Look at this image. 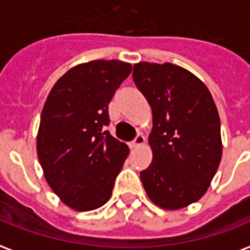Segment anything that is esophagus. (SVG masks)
Instances as JSON below:
<instances>
[{"instance_id": "obj_1", "label": "esophagus", "mask_w": 250, "mask_h": 250, "mask_svg": "<svg viewBox=\"0 0 250 250\" xmlns=\"http://www.w3.org/2000/svg\"><path fill=\"white\" fill-rule=\"evenodd\" d=\"M145 144V137L143 135H137L136 139L131 143L132 147H139V146H143Z\"/></svg>"}]
</instances>
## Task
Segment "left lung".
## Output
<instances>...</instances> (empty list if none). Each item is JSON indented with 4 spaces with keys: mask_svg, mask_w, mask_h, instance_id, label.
<instances>
[{
    "mask_svg": "<svg viewBox=\"0 0 250 250\" xmlns=\"http://www.w3.org/2000/svg\"><path fill=\"white\" fill-rule=\"evenodd\" d=\"M132 77L153 111L144 188L160 208L181 209L206 194L220 166L218 110L206 84L182 66L141 62Z\"/></svg>",
    "mask_w": 250,
    "mask_h": 250,
    "instance_id": "obj_1",
    "label": "left lung"
}]
</instances>
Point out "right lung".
I'll return each instance as SVG.
<instances>
[{"label": "right lung", "mask_w": 250, "mask_h": 250, "mask_svg": "<svg viewBox=\"0 0 250 250\" xmlns=\"http://www.w3.org/2000/svg\"><path fill=\"white\" fill-rule=\"evenodd\" d=\"M132 65L93 60L58 79L41 114L37 155L44 178L65 206L93 210L110 199L128 146L104 131L107 106Z\"/></svg>", "instance_id": "right-lung-1"}]
</instances>
